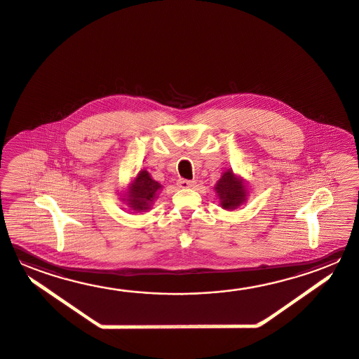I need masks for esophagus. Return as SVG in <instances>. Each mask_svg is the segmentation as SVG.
Returning <instances> with one entry per match:
<instances>
[{"label":"esophagus","mask_w":359,"mask_h":359,"mask_svg":"<svg viewBox=\"0 0 359 359\" xmlns=\"http://www.w3.org/2000/svg\"><path fill=\"white\" fill-rule=\"evenodd\" d=\"M178 187H181V189H194L196 187V181H189V180H178Z\"/></svg>","instance_id":"obj_1"}]
</instances>
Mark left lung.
<instances>
[{"label": "left lung", "mask_w": 359, "mask_h": 359, "mask_svg": "<svg viewBox=\"0 0 359 359\" xmlns=\"http://www.w3.org/2000/svg\"><path fill=\"white\" fill-rule=\"evenodd\" d=\"M215 191L222 209L235 210L247 201V186L241 177L235 176L233 170H229L222 173L217 181Z\"/></svg>", "instance_id": "8db88e82"}]
</instances>
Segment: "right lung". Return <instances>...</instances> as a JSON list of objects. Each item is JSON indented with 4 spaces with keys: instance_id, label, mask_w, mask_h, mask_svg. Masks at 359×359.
Segmentation results:
<instances>
[{
    "instance_id": "add662e5",
    "label": "right lung",
    "mask_w": 359,
    "mask_h": 359,
    "mask_svg": "<svg viewBox=\"0 0 359 359\" xmlns=\"http://www.w3.org/2000/svg\"><path fill=\"white\" fill-rule=\"evenodd\" d=\"M162 189V184L154 181L149 173L142 170L135 177L134 182L129 186L126 198H123L128 203L131 210L142 212L149 210L153 201L156 200L158 192Z\"/></svg>"
}]
</instances>
